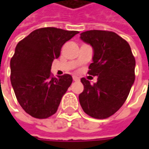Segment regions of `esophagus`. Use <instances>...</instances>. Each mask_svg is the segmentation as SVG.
Segmentation results:
<instances>
[{"label": "esophagus", "instance_id": "obj_1", "mask_svg": "<svg viewBox=\"0 0 149 149\" xmlns=\"http://www.w3.org/2000/svg\"><path fill=\"white\" fill-rule=\"evenodd\" d=\"M80 79H79V77H73V81H75V82H77V81H79Z\"/></svg>", "mask_w": 149, "mask_h": 149}]
</instances>
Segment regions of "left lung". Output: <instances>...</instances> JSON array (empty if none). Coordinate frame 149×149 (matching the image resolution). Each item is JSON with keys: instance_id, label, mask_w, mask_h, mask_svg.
I'll list each match as a JSON object with an SVG mask.
<instances>
[{"instance_id": "left-lung-1", "label": "left lung", "mask_w": 149, "mask_h": 149, "mask_svg": "<svg viewBox=\"0 0 149 149\" xmlns=\"http://www.w3.org/2000/svg\"><path fill=\"white\" fill-rule=\"evenodd\" d=\"M80 39L93 48L88 73L97 76V82L91 84L81 78L84 91L79 103L90 116L105 119L126 101L134 82L135 59L129 43L114 32L90 30L82 33Z\"/></svg>"}]
</instances>
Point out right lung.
Returning <instances> with one entry per match:
<instances>
[{
	"label": "right lung",
	"instance_id": "obj_1",
	"mask_svg": "<svg viewBox=\"0 0 149 149\" xmlns=\"http://www.w3.org/2000/svg\"><path fill=\"white\" fill-rule=\"evenodd\" d=\"M77 33L44 27L34 30L16 45L10 61V80L19 105L33 117L44 119L55 114L72 84L71 75L54 77L51 68L63 45Z\"/></svg>",
	"mask_w": 149,
	"mask_h": 149
}]
</instances>
